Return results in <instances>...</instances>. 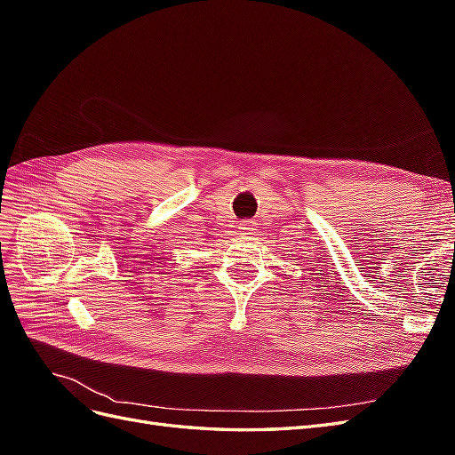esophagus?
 I'll return each mask as SVG.
<instances>
[{
    "label": "esophagus",
    "instance_id": "1",
    "mask_svg": "<svg viewBox=\"0 0 455 455\" xmlns=\"http://www.w3.org/2000/svg\"><path fill=\"white\" fill-rule=\"evenodd\" d=\"M239 229L249 235V233H252L256 229V222H252V220H244V222L239 224Z\"/></svg>",
    "mask_w": 455,
    "mask_h": 455
}]
</instances>
